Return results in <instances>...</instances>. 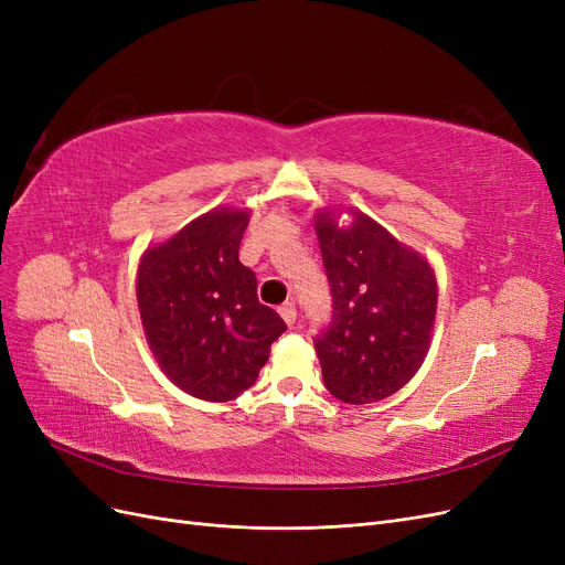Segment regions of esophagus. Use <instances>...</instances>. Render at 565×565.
I'll return each instance as SVG.
<instances>
[{
  "label": "esophagus",
  "instance_id": "esophagus-1",
  "mask_svg": "<svg viewBox=\"0 0 565 565\" xmlns=\"http://www.w3.org/2000/svg\"><path fill=\"white\" fill-rule=\"evenodd\" d=\"M278 313H280V318H282L287 324H295V320H297V309H295L292 301L282 303L280 309H278Z\"/></svg>",
  "mask_w": 565,
  "mask_h": 565
}]
</instances>
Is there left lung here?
Returning a JSON list of instances; mask_svg holds the SVG:
<instances>
[{"mask_svg":"<svg viewBox=\"0 0 565 565\" xmlns=\"http://www.w3.org/2000/svg\"><path fill=\"white\" fill-rule=\"evenodd\" d=\"M320 210L313 228L332 287L334 320L316 339L322 382L334 398H388L422 367L431 347L438 282L424 254L355 207Z\"/></svg>","mask_w":565,"mask_h":565,"instance_id":"left-lung-1","label":"left lung"}]
</instances>
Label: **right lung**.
<instances>
[{"instance_id":"right-lung-1","label":"right lung","mask_w":565,"mask_h":565,"mask_svg":"<svg viewBox=\"0 0 565 565\" xmlns=\"http://www.w3.org/2000/svg\"><path fill=\"white\" fill-rule=\"evenodd\" d=\"M247 224V207L221 204L148 245L136 270L148 347L172 384L200 401L241 396L287 330L259 303L256 276L237 259Z\"/></svg>"}]
</instances>
